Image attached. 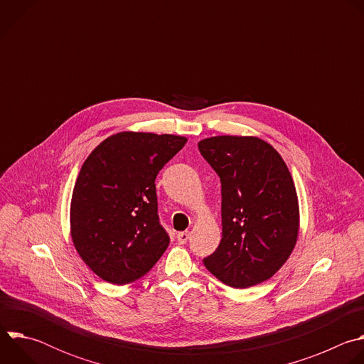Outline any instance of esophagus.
<instances>
[{"instance_id":"34e87169","label":"esophagus","mask_w":364,"mask_h":364,"mask_svg":"<svg viewBox=\"0 0 364 364\" xmlns=\"http://www.w3.org/2000/svg\"><path fill=\"white\" fill-rule=\"evenodd\" d=\"M188 237H190V233H188V232H180V233L177 235V240H178L181 245L187 243Z\"/></svg>"}]
</instances>
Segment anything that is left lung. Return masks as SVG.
Segmentation results:
<instances>
[{
    "instance_id": "1",
    "label": "left lung",
    "mask_w": 364,
    "mask_h": 364,
    "mask_svg": "<svg viewBox=\"0 0 364 364\" xmlns=\"http://www.w3.org/2000/svg\"><path fill=\"white\" fill-rule=\"evenodd\" d=\"M222 183V240L204 267L233 288L274 277L292 253L299 205L278 151L257 136L219 135L198 142Z\"/></svg>"
}]
</instances>
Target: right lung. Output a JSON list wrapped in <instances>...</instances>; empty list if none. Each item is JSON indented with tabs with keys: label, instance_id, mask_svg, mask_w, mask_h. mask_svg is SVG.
<instances>
[{
	"label": "right lung",
	"instance_id": "obj_1",
	"mask_svg": "<svg viewBox=\"0 0 364 364\" xmlns=\"http://www.w3.org/2000/svg\"><path fill=\"white\" fill-rule=\"evenodd\" d=\"M170 134L118 132L83 163L70 203V235L83 262L103 281L144 277L170 237L159 219L155 177L186 145Z\"/></svg>",
	"mask_w": 364,
	"mask_h": 364
}]
</instances>
